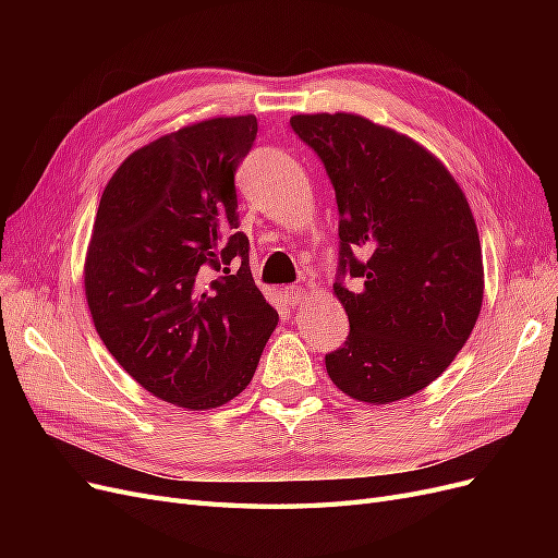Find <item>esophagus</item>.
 Wrapping results in <instances>:
<instances>
[{
    "label": "esophagus",
    "instance_id": "34e87169",
    "mask_svg": "<svg viewBox=\"0 0 558 558\" xmlns=\"http://www.w3.org/2000/svg\"><path fill=\"white\" fill-rule=\"evenodd\" d=\"M283 293H286V300H289L291 305H300V302L305 300V291L298 289V286H286Z\"/></svg>",
    "mask_w": 558,
    "mask_h": 558
}]
</instances>
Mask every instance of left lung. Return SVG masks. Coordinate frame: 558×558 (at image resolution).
Here are the masks:
<instances>
[{
	"label": "left lung",
	"instance_id": "left-lung-1",
	"mask_svg": "<svg viewBox=\"0 0 558 558\" xmlns=\"http://www.w3.org/2000/svg\"><path fill=\"white\" fill-rule=\"evenodd\" d=\"M291 128L324 160L340 211L332 289L351 330L326 356L328 377L361 402L410 398L451 365L482 310L468 199L430 150L359 113H298Z\"/></svg>",
	"mask_w": 558,
	"mask_h": 558
}]
</instances>
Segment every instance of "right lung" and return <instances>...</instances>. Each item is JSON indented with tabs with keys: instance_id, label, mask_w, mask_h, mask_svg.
I'll use <instances>...</instances> for the list:
<instances>
[{
	"instance_id": "obj_1",
	"label": "right lung",
	"mask_w": 558,
	"mask_h": 558,
	"mask_svg": "<svg viewBox=\"0 0 558 558\" xmlns=\"http://www.w3.org/2000/svg\"><path fill=\"white\" fill-rule=\"evenodd\" d=\"M256 132V116H221L134 150L99 199L83 265L111 356L148 393L193 412L244 391L279 320L238 230L234 170Z\"/></svg>"
}]
</instances>
